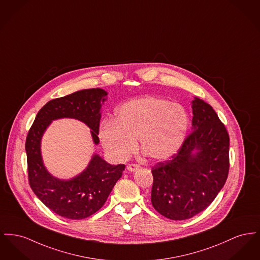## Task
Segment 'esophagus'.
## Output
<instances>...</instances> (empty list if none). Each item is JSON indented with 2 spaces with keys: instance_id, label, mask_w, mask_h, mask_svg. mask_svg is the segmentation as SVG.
Here are the masks:
<instances>
[{
  "instance_id": "esophagus-1",
  "label": "esophagus",
  "mask_w": 260,
  "mask_h": 260,
  "mask_svg": "<svg viewBox=\"0 0 260 260\" xmlns=\"http://www.w3.org/2000/svg\"><path fill=\"white\" fill-rule=\"evenodd\" d=\"M139 168H140V167H139L138 165H137V164H129V165L126 166L127 171H129V172H136V171H138Z\"/></svg>"
}]
</instances>
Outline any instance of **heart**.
Here are the masks:
<instances>
[{
	"label": "heart",
	"instance_id": "heart-1",
	"mask_svg": "<svg viewBox=\"0 0 260 260\" xmlns=\"http://www.w3.org/2000/svg\"><path fill=\"white\" fill-rule=\"evenodd\" d=\"M189 117L183 105L146 96L125 102L115 120H104L98 137L108 155L123 161L139 149L149 159L162 161L179 151L186 137Z\"/></svg>",
	"mask_w": 260,
	"mask_h": 260
}]
</instances>
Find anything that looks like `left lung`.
<instances>
[{
  "mask_svg": "<svg viewBox=\"0 0 260 260\" xmlns=\"http://www.w3.org/2000/svg\"><path fill=\"white\" fill-rule=\"evenodd\" d=\"M191 133L178 154L152 168L151 202L171 220H185L206 209L226 183L229 135L213 108L194 97Z\"/></svg>",
  "mask_w": 260,
  "mask_h": 260,
  "instance_id": "1",
  "label": "left lung"
}]
</instances>
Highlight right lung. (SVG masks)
<instances>
[{
  "label": "right lung",
  "mask_w": 260,
  "mask_h": 260,
  "mask_svg": "<svg viewBox=\"0 0 260 260\" xmlns=\"http://www.w3.org/2000/svg\"><path fill=\"white\" fill-rule=\"evenodd\" d=\"M107 95L102 88H91L49 101L38 112L26 138L31 188L50 210L67 219L80 220L97 212L122 177L124 165H111L94 153L81 173L72 179H59L44 165L41 140L53 121L75 119L90 128L93 143L97 145L101 111Z\"/></svg>",
  "instance_id": "right-lung-1"
}]
</instances>
